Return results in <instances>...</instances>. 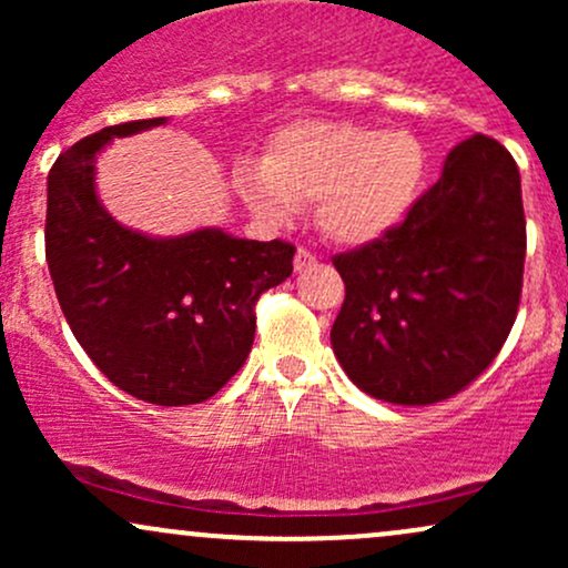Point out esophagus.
Returning <instances> with one entry per match:
<instances>
[{
	"instance_id": "esophagus-1",
	"label": "esophagus",
	"mask_w": 568,
	"mask_h": 568,
	"mask_svg": "<svg viewBox=\"0 0 568 568\" xmlns=\"http://www.w3.org/2000/svg\"><path fill=\"white\" fill-rule=\"evenodd\" d=\"M317 256L312 251H306V247H298L296 251V258H293V266H296V272H304L310 270V266H315Z\"/></svg>"
}]
</instances>
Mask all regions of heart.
Wrapping results in <instances>:
<instances>
[{"label":"heart","instance_id":"b5f03b06","mask_svg":"<svg viewBox=\"0 0 568 568\" xmlns=\"http://www.w3.org/2000/svg\"><path fill=\"white\" fill-rule=\"evenodd\" d=\"M427 149L410 130L347 120H298L272 133L264 160L234 162L232 181L256 216L291 221L315 200L325 237L363 245L414 207L427 179Z\"/></svg>","mask_w":568,"mask_h":568}]
</instances>
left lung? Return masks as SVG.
Segmentation results:
<instances>
[{"mask_svg":"<svg viewBox=\"0 0 568 568\" xmlns=\"http://www.w3.org/2000/svg\"><path fill=\"white\" fill-rule=\"evenodd\" d=\"M524 258L518 165L478 133L448 152L400 224L334 256L344 304L331 344L344 374L397 406L462 393L510 334Z\"/></svg>","mask_w":568,"mask_h":568,"instance_id":"obj_1","label":"left lung"}]
</instances>
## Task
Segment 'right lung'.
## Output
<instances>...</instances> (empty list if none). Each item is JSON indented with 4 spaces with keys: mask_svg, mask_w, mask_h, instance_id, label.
I'll return each instance as SVG.
<instances>
[{
    "mask_svg": "<svg viewBox=\"0 0 568 568\" xmlns=\"http://www.w3.org/2000/svg\"><path fill=\"white\" fill-rule=\"evenodd\" d=\"M165 122L103 128L55 160L44 256L71 334L101 374L154 406H192L243 368L256 334L253 306L291 277L296 247L211 226L149 237L109 216L95 194L98 152Z\"/></svg>",
    "mask_w": 568,
    "mask_h": 568,
    "instance_id": "1",
    "label": "right lung"
}]
</instances>
